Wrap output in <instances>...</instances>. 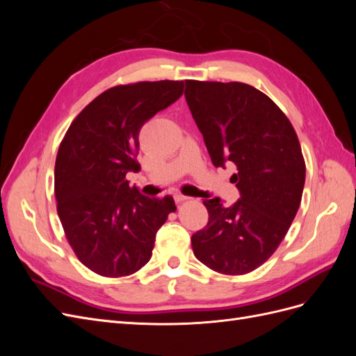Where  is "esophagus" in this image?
<instances>
[{"mask_svg":"<svg viewBox=\"0 0 356 356\" xmlns=\"http://www.w3.org/2000/svg\"><path fill=\"white\" fill-rule=\"evenodd\" d=\"M174 199H175V202H177V203H181V202L187 200L188 197H187V196H184V195H181V193H177V195L174 196Z\"/></svg>","mask_w":356,"mask_h":356,"instance_id":"34e87169","label":"esophagus"}]
</instances>
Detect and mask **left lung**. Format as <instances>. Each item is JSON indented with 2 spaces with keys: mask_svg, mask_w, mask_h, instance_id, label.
I'll return each instance as SVG.
<instances>
[{
  "mask_svg": "<svg viewBox=\"0 0 356 356\" xmlns=\"http://www.w3.org/2000/svg\"><path fill=\"white\" fill-rule=\"evenodd\" d=\"M186 101L213 166L233 163L239 200L203 202L208 224L191 236L196 258L224 275L255 270L276 251L303 195L306 166L293 124L245 83L186 81Z\"/></svg>",
  "mask_w": 356,
  "mask_h": 356,
  "instance_id": "1",
  "label": "left lung"
}]
</instances>
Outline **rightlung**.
<instances>
[{
    "instance_id": "obj_1",
    "label": "right lung",
    "mask_w": 356,
    "mask_h": 356,
    "mask_svg": "<svg viewBox=\"0 0 356 356\" xmlns=\"http://www.w3.org/2000/svg\"><path fill=\"white\" fill-rule=\"evenodd\" d=\"M184 81H141L101 93L75 117L55 165V196L65 236L92 272L120 277L148 263L156 233L177 207L129 186L138 172L139 132L181 98Z\"/></svg>"
}]
</instances>
